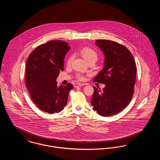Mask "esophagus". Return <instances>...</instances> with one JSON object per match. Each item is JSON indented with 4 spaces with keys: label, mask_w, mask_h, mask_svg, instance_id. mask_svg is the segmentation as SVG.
<instances>
[{
    "label": "esophagus",
    "mask_w": 160,
    "mask_h": 160,
    "mask_svg": "<svg viewBox=\"0 0 160 160\" xmlns=\"http://www.w3.org/2000/svg\"><path fill=\"white\" fill-rule=\"evenodd\" d=\"M83 84L82 83H76L74 84V86L75 87V88H77V87H78V86H83Z\"/></svg>",
    "instance_id": "obj_1"
}]
</instances>
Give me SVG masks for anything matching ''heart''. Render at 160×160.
<instances>
[{
    "instance_id": "1",
    "label": "heart",
    "mask_w": 160,
    "mask_h": 160,
    "mask_svg": "<svg viewBox=\"0 0 160 160\" xmlns=\"http://www.w3.org/2000/svg\"><path fill=\"white\" fill-rule=\"evenodd\" d=\"M80 54L82 56V57L84 59H86L88 62L91 61V60H96L97 61L98 59L97 52L95 50H93V48H92L91 47H84L83 48H82L80 50ZM72 59H73V57L72 56H70L67 61V66H70L71 65ZM76 77L77 78L78 80H83L84 79V77L80 74H77Z\"/></svg>"
}]
</instances>
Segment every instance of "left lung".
I'll list each match as a JSON object with an SVG mask.
<instances>
[{"mask_svg":"<svg viewBox=\"0 0 160 160\" xmlns=\"http://www.w3.org/2000/svg\"><path fill=\"white\" fill-rule=\"evenodd\" d=\"M105 55L104 67L93 82L106 84L101 91L93 86V109L102 116L121 112L132 99L136 78V65L132 54L124 46L110 40L96 41Z\"/></svg>","mask_w":160,"mask_h":160,"instance_id":"1","label":"left lung"}]
</instances>
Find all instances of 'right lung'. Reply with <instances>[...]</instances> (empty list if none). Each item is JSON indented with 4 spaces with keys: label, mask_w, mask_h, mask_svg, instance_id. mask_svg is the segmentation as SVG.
Returning <instances> with one entry per match:
<instances>
[{
    "label": "right lung",
    "mask_w": 160,
    "mask_h": 160,
    "mask_svg": "<svg viewBox=\"0 0 160 160\" xmlns=\"http://www.w3.org/2000/svg\"><path fill=\"white\" fill-rule=\"evenodd\" d=\"M70 47L62 40L38 46L26 62L25 84L31 98L43 112L52 114L63 110L72 84L58 86L56 78L63 70V59Z\"/></svg>",
    "instance_id": "obj_1"
}]
</instances>
